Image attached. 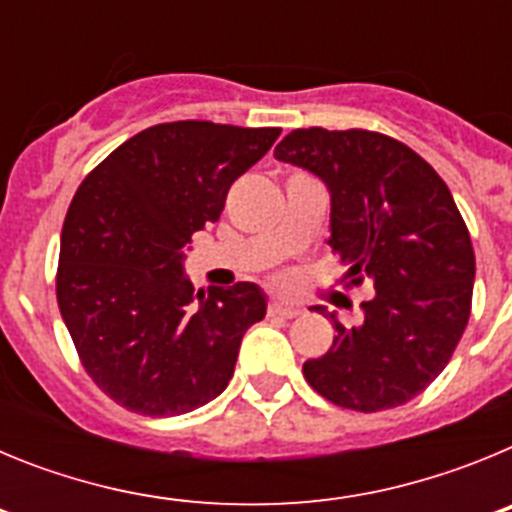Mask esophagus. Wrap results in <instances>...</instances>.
I'll return each mask as SVG.
<instances>
[{"instance_id":"obj_1","label":"esophagus","mask_w":512,"mask_h":512,"mask_svg":"<svg viewBox=\"0 0 512 512\" xmlns=\"http://www.w3.org/2000/svg\"><path fill=\"white\" fill-rule=\"evenodd\" d=\"M269 315L271 318L289 320V318H297V315H300V310H297L295 305H287V302H271Z\"/></svg>"}]
</instances>
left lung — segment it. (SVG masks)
<instances>
[{
    "mask_svg": "<svg viewBox=\"0 0 512 512\" xmlns=\"http://www.w3.org/2000/svg\"><path fill=\"white\" fill-rule=\"evenodd\" d=\"M274 158L323 179L341 282L374 289L354 328L330 312L333 346L302 374L338 408L405 405L449 364L472 312L474 248L449 187L413 148L372 130H292Z\"/></svg>",
    "mask_w": 512,
    "mask_h": 512,
    "instance_id": "1",
    "label": "left lung"
}]
</instances>
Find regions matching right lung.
<instances>
[{
  "label": "right lung",
  "instance_id": "add662e5",
  "mask_svg": "<svg viewBox=\"0 0 512 512\" xmlns=\"http://www.w3.org/2000/svg\"><path fill=\"white\" fill-rule=\"evenodd\" d=\"M279 133L161 122L125 140L76 189L61 230L58 310L81 366L122 408L184 415L228 387L266 297L251 282L194 295L184 256Z\"/></svg>",
  "mask_w": 512,
  "mask_h": 512
}]
</instances>
